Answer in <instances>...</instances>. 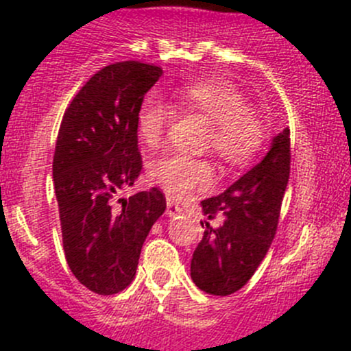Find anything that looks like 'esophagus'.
I'll return each instance as SVG.
<instances>
[{
    "mask_svg": "<svg viewBox=\"0 0 351 351\" xmlns=\"http://www.w3.org/2000/svg\"><path fill=\"white\" fill-rule=\"evenodd\" d=\"M165 213H167V216H177V215H180V213H182V208H180L179 204H176L174 201L172 199H167V209H165Z\"/></svg>",
    "mask_w": 351,
    "mask_h": 351,
    "instance_id": "esophagus-1",
    "label": "esophagus"
}]
</instances>
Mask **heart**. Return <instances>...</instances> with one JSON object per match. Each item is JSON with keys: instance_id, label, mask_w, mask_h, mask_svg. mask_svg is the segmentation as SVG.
<instances>
[{"instance_id": "obj_1", "label": "heart", "mask_w": 351, "mask_h": 351, "mask_svg": "<svg viewBox=\"0 0 351 351\" xmlns=\"http://www.w3.org/2000/svg\"><path fill=\"white\" fill-rule=\"evenodd\" d=\"M180 108L211 121L206 145L230 169H243L254 162L267 138L263 118L250 106L243 93L219 81L191 82L179 96ZM174 118V108L160 97L149 96L136 114L140 140L155 149L164 140ZM150 177L169 196L184 197L213 182V167L204 158L167 154L152 162Z\"/></svg>"}]
</instances>
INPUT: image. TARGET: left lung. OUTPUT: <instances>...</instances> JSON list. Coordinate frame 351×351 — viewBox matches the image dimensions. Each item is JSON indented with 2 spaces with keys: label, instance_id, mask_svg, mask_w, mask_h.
<instances>
[{
  "label": "left lung",
  "instance_id": "left-lung-1",
  "mask_svg": "<svg viewBox=\"0 0 351 351\" xmlns=\"http://www.w3.org/2000/svg\"><path fill=\"white\" fill-rule=\"evenodd\" d=\"M289 171L291 138L284 130L260 164L201 202L208 219L201 221L204 237L191 260V277L201 291L230 295L252 279L276 237Z\"/></svg>",
  "mask_w": 351,
  "mask_h": 351
}]
</instances>
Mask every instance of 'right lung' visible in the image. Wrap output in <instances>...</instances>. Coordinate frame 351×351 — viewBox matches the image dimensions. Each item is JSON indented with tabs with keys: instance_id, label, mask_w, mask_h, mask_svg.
Segmentation results:
<instances>
[{
	"instance_id": "obj_1",
	"label": "right lung",
	"mask_w": 351,
	"mask_h": 351,
	"mask_svg": "<svg viewBox=\"0 0 351 351\" xmlns=\"http://www.w3.org/2000/svg\"><path fill=\"white\" fill-rule=\"evenodd\" d=\"M162 69L123 60L97 71L60 123L52 174L66 260L75 279L101 295L135 279L140 252L165 211L152 187L117 199L142 171L136 114Z\"/></svg>"
}]
</instances>
